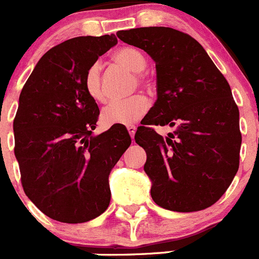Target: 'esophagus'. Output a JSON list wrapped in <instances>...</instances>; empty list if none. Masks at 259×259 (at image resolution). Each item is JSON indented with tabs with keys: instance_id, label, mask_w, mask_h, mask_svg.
I'll return each mask as SVG.
<instances>
[{
	"instance_id": "1",
	"label": "esophagus",
	"mask_w": 259,
	"mask_h": 259,
	"mask_svg": "<svg viewBox=\"0 0 259 259\" xmlns=\"http://www.w3.org/2000/svg\"><path fill=\"white\" fill-rule=\"evenodd\" d=\"M127 130H128V134L131 135V137L132 139H134L135 137V134H136V127H135V125H127Z\"/></svg>"
}]
</instances>
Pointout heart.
I'll list each match as a JSON object with an SVG mask.
<instances>
[{"label": "heart", "instance_id": "heart-1", "mask_svg": "<svg viewBox=\"0 0 259 259\" xmlns=\"http://www.w3.org/2000/svg\"><path fill=\"white\" fill-rule=\"evenodd\" d=\"M114 61L124 66L135 74H140L146 67V58L136 48L124 47L116 50L113 54ZM84 87L89 97L97 102L105 100V92L101 83V66L95 63L87 71L84 77ZM149 109V102L145 97H134L124 101H111L102 109L101 120L106 125L132 124L145 115Z\"/></svg>", "mask_w": 259, "mask_h": 259}]
</instances>
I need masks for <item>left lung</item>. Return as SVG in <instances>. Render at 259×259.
<instances>
[{
    "instance_id": "8db88e82",
    "label": "left lung",
    "mask_w": 259,
    "mask_h": 259,
    "mask_svg": "<svg viewBox=\"0 0 259 259\" xmlns=\"http://www.w3.org/2000/svg\"><path fill=\"white\" fill-rule=\"evenodd\" d=\"M155 62L157 101L135 140L146 152L144 171L158 206L191 212L214 205L239 170V109L230 84L200 42L168 27L119 31ZM150 125H168L166 138Z\"/></svg>"
}]
</instances>
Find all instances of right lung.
<instances>
[{"instance_id": "right-lung-1", "label": "right lung", "mask_w": 259, "mask_h": 259, "mask_svg": "<svg viewBox=\"0 0 259 259\" xmlns=\"http://www.w3.org/2000/svg\"><path fill=\"white\" fill-rule=\"evenodd\" d=\"M115 35L80 36L41 57L19 96L15 157L27 197L54 221L84 223L109 207V175L131 145L123 124L95 135L100 109L87 71L116 45Z\"/></svg>"}]
</instances>
